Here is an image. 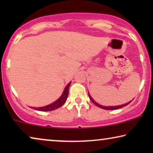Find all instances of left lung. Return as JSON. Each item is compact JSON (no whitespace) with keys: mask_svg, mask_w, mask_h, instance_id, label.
Segmentation results:
<instances>
[{"mask_svg":"<svg viewBox=\"0 0 153 153\" xmlns=\"http://www.w3.org/2000/svg\"><path fill=\"white\" fill-rule=\"evenodd\" d=\"M88 96H89V97H90V99H91V100L92 102H93V103H94L95 104L96 106H97L98 107H100V108H103V109H106V110H116V109H118V108H122V107H124V106H127V105H128V104L130 103V102L132 101V100H131V101H130V102H127V103H126V104H122V105H118V106H102V105H101V104H97V102H96L95 100H94L93 99V97H91V95H90V93H89V92H88Z\"/></svg>","mask_w":153,"mask_h":153,"instance_id":"obj_1","label":"left lung"}]
</instances>
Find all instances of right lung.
<instances>
[{
    "mask_svg": "<svg viewBox=\"0 0 153 153\" xmlns=\"http://www.w3.org/2000/svg\"><path fill=\"white\" fill-rule=\"evenodd\" d=\"M71 81L68 83V85H66L64 91L61 96L58 98V99L55 101L53 103L49 104V105L42 106V107H32L35 110L40 111H53L55 109H57L59 107H60L62 105H63L65 102H66L67 99H68V93H69V88H70Z\"/></svg>",
    "mask_w": 153,
    "mask_h": 153,
    "instance_id": "1",
    "label": "right lung"
}]
</instances>
